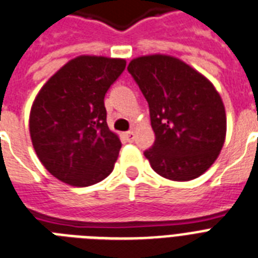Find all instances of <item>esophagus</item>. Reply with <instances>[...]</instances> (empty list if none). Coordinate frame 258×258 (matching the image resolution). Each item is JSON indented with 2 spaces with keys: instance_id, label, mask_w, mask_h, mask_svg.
Listing matches in <instances>:
<instances>
[{
  "instance_id": "esophagus-1",
  "label": "esophagus",
  "mask_w": 258,
  "mask_h": 258,
  "mask_svg": "<svg viewBox=\"0 0 258 258\" xmlns=\"http://www.w3.org/2000/svg\"><path fill=\"white\" fill-rule=\"evenodd\" d=\"M125 139H127V142H130V143H133L134 140H135V133L134 131H128V133H125Z\"/></svg>"
}]
</instances>
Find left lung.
Masks as SVG:
<instances>
[{
    "label": "left lung",
    "instance_id": "left-lung-1",
    "mask_svg": "<svg viewBox=\"0 0 258 258\" xmlns=\"http://www.w3.org/2000/svg\"><path fill=\"white\" fill-rule=\"evenodd\" d=\"M150 107L155 143L144 151L155 172L173 181L196 179L219 156L227 135L221 96L198 70L164 54L130 62Z\"/></svg>",
    "mask_w": 258,
    "mask_h": 258
}]
</instances>
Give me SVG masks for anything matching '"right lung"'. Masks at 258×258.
<instances>
[{"mask_svg": "<svg viewBox=\"0 0 258 258\" xmlns=\"http://www.w3.org/2000/svg\"><path fill=\"white\" fill-rule=\"evenodd\" d=\"M125 60L79 55L46 82L30 110L35 154L54 177L89 187L110 175L122 143L108 128L104 95Z\"/></svg>", "mask_w": 258, "mask_h": 258, "instance_id": "right-lung-1", "label": "right lung"}]
</instances>
